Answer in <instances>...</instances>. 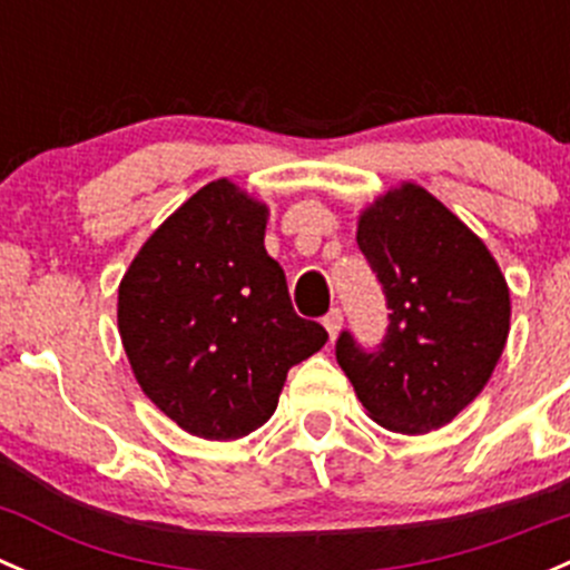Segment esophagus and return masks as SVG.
Returning <instances> with one entry per match:
<instances>
[{
  "instance_id": "34e87169",
  "label": "esophagus",
  "mask_w": 570,
  "mask_h": 570,
  "mask_svg": "<svg viewBox=\"0 0 570 570\" xmlns=\"http://www.w3.org/2000/svg\"><path fill=\"white\" fill-rule=\"evenodd\" d=\"M324 326H326V332H330L332 341H335L337 332H341V326H343V313H341V307H332L330 313L324 315Z\"/></svg>"
}]
</instances>
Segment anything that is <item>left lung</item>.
Returning a JSON list of instances; mask_svg holds the SVG:
<instances>
[{
  "instance_id": "8db88e82",
  "label": "left lung",
  "mask_w": 570,
  "mask_h": 570,
  "mask_svg": "<svg viewBox=\"0 0 570 570\" xmlns=\"http://www.w3.org/2000/svg\"><path fill=\"white\" fill-rule=\"evenodd\" d=\"M357 246L391 315L374 348L343 330L335 341L337 365L385 430H438L474 402L504 352V277L482 240L410 183L363 213Z\"/></svg>"
}]
</instances>
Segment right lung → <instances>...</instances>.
<instances>
[{
  "label": "right lung",
  "mask_w": 570,
  "mask_h": 570,
  "mask_svg": "<svg viewBox=\"0 0 570 570\" xmlns=\"http://www.w3.org/2000/svg\"><path fill=\"white\" fill-rule=\"evenodd\" d=\"M263 238L266 207L216 179L163 222L118 287L135 380L196 438L235 441L266 424L287 371L330 337L296 315Z\"/></svg>",
  "instance_id": "right-lung-1"
}]
</instances>
